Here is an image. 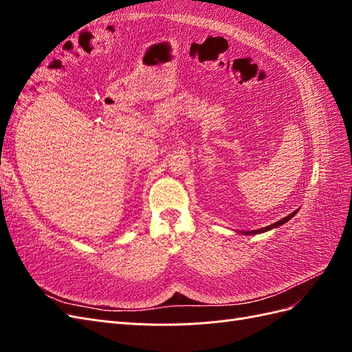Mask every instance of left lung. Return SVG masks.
I'll return each instance as SVG.
<instances>
[{"instance_id": "1", "label": "left lung", "mask_w": 352, "mask_h": 352, "mask_svg": "<svg viewBox=\"0 0 352 352\" xmlns=\"http://www.w3.org/2000/svg\"><path fill=\"white\" fill-rule=\"evenodd\" d=\"M296 212H298V210H295L294 212H291V214H287V216L283 217L282 220L273 223V225H270V226H265V228H261V229H257V230H238L236 233H241V235H248V236L257 235V233H264V232H267V230H272V229H276V228H279V226L285 225V223L289 221V220L296 214Z\"/></svg>"}]
</instances>
